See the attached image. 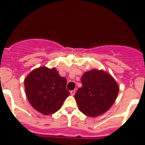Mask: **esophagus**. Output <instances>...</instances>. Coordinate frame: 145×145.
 <instances>
[{"label":"esophagus","mask_w":145,"mask_h":145,"mask_svg":"<svg viewBox=\"0 0 145 145\" xmlns=\"http://www.w3.org/2000/svg\"><path fill=\"white\" fill-rule=\"evenodd\" d=\"M75 93H76L75 90H71V91H70V94H71V95H75Z\"/></svg>","instance_id":"1"}]
</instances>
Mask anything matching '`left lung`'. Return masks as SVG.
<instances>
[{"label": "left lung", "mask_w": 145, "mask_h": 145, "mask_svg": "<svg viewBox=\"0 0 145 145\" xmlns=\"http://www.w3.org/2000/svg\"><path fill=\"white\" fill-rule=\"evenodd\" d=\"M82 87L74 97L78 109L90 117H97L107 112L117 97L119 87L112 75L104 70L92 69L81 76Z\"/></svg>", "instance_id": "1"}]
</instances>
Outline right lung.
Instances as JSON below:
<instances>
[{"label": "right lung", "instance_id": "1", "mask_svg": "<svg viewBox=\"0 0 145 145\" xmlns=\"http://www.w3.org/2000/svg\"><path fill=\"white\" fill-rule=\"evenodd\" d=\"M67 79L56 68L40 67L31 71L24 79L27 97L33 109L43 115L57 112L70 95Z\"/></svg>", "mask_w": 145, "mask_h": 145}]
</instances>
